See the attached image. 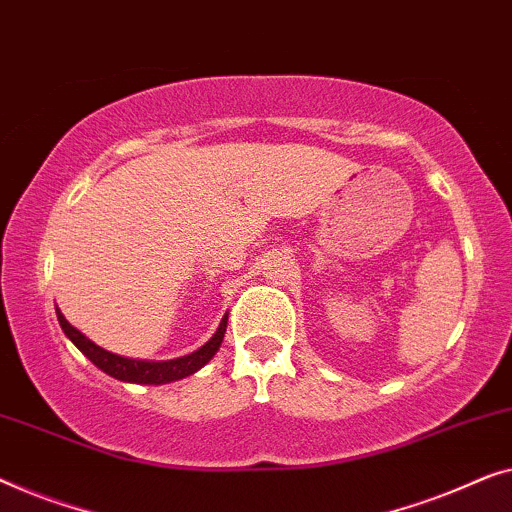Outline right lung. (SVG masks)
I'll return each mask as SVG.
<instances>
[{
	"instance_id": "1",
	"label": "right lung",
	"mask_w": 512,
	"mask_h": 512,
	"mask_svg": "<svg viewBox=\"0 0 512 512\" xmlns=\"http://www.w3.org/2000/svg\"><path fill=\"white\" fill-rule=\"evenodd\" d=\"M55 313L64 336H67L69 341L74 343L99 371H104L106 376H111L115 380H122V383H136V385H167V383H174V380L192 376V373H197L201 366L211 362L215 352L220 350L222 338H225V331H227V315H225V318L220 320L218 329H215V334L208 338L199 350L176 359H167V362H153V359H132V357H122V355H115V352L104 350L102 345L90 341V338L81 334L74 325H69V320L64 318L57 306H55Z\"/></svg>"
}]
</instances>
